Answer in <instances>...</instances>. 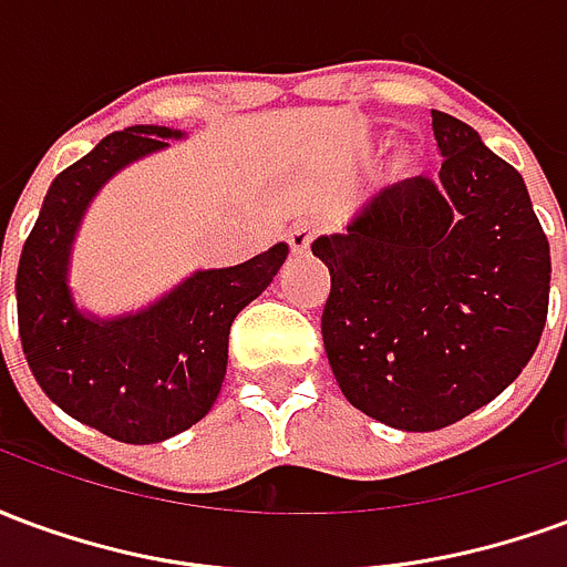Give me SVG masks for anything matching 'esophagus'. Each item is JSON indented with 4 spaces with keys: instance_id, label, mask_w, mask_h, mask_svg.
<instances>
[{
    "instance_id": "esophagus-1",
    "label": "esophagus",
    "mask_w": 567,
    "mask_h": 567,
    "mask_svg": "<svg viewBox=\"0 0 567 567\" xmlns=\"http://www.w3.org/2000/svg\"><path fill=\"white\" fill-rule=\"evenodd\" d=\"M319 236V221H300L291 227V234H288V243H291V251L295 255H303L312 246V239Z\"/></svg>"
}]
</instances>
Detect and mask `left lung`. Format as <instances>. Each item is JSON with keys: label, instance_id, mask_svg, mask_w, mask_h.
I'll return each instance as SVG.
<instances>
[{"label": "left lung", "instance_id": "1", "mask_svg": "<svg viewBox=\"0 0 567 567\" xmlns=\"http://www.w3.org/2000/svg\"><path fill=\"white\" fill-rule=\"evenodd\" d=\"M437 178L382 187L312 255L331 270L321 337L346 401L437 431L495 401L547 324L549 243L523 175L464 121L431 112Z\"/></svg>", "mask_w": 567, "mask_h": 567}]
</instances>
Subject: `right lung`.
Returning <instances> with one entry per match:
<instances>
[{"mask_svg": "<svg viewBox=\"0 0 567 567\" xmlns=\"http://www.w3.org/2000/svg\"><path fill=\"white\" fill-rule=\"evenodd\" d=\"M185 133L136 124L56 175L18 264V328L42 392L121 443H161L197 425L227 373L230 324L288 258L276 243L246 264L197 270L148 307L100 319L75 303L72 246L103 185Z\"/></svg>", "mask_w": 567, "mask_h": 567, "instance_id": "obj_1", "label": "right lung"}]
</instances>
